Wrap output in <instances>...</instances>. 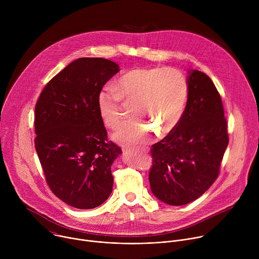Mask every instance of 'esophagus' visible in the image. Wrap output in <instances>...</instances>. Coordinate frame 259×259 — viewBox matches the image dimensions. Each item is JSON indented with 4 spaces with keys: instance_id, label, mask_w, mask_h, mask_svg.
I'll return each mask as SVG.
<instances>
[{
    "instance_id": "obj_1",
    "label": "esophagus",
    "mask_w": 259,
    "mask_h": 259,
    "mask_svg": "<svg viewBox=\"0 0 259 259\" xmlns=\"http://www.w3.org/2000/svg\"><path fill=\"white\" fill-rule=\"evenodd\" d=\"M142 151L146 152V151H147V149H146V147H142ZM123 152H124V153H127V152H129V150H128V149H124V150H123Z\"/></svg>"
}]
</instances>
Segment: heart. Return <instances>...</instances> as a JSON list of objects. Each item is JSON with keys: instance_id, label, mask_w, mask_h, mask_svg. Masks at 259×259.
Wrapping results in <instances>:
<instances>
[{"instance_id": "heart-1", "label": "heart", "mask_w": 259, "mask_h": 259, "mask_svg": "<svg viewBox=\"0 0 259 259\" xmlns=\"http://www.w3.org/2000/svg\"><path fill=\"white\" fill-rule=\"evenodd\" d=\"M188 94V80L176 68H134L118 80L116 89L103 88L97 96V104L109 128H115L122 120V101L126 106H133L131 116L135 120L120 125L113 139L134 146L149 141L154 132L141 119L149 120L161 135L172 132L182 118Z\"/></svg>"}]
</instances>
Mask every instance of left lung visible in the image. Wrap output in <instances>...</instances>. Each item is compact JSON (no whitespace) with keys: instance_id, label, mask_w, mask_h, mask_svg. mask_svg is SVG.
Listing matches in <instances>:
<instances>
[{"instance_id":"8db88e82","label":"left lung","mask_w":259,"mask_h":259,"mask_svg":"<svg viewBox=\"0 0 259 259\" xmlns=\"http://www.w3.org/2000/svg\"><path fill=\"white\" fill-rule=\"evenodd\" d=\"M188 72L189 94L182 118L151 150L152 193L171 206L189 204L212 186L229 144L224 106L215 85L200 70Z\"/></svg>"}]
</instances>
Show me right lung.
<instances>
[{
    "label": "right lung",
    "instance_id": "1",
    "mask_svg": "<svg viewBox=\"0 0 259 259\" xmlns=\"http://www.w3.org/2000/svg\"><path fill=\"white\" fill-rule=\"evenodd\" d=\"M118 71L112 60L79 58L57 73L36 102L35 151L50 190L71 207L92 209L112 194V165L122 150L107 140L97 96Z\"/></svg>",
    "mask_w": 259,
    "mask_h": 259
}]
</instances>
